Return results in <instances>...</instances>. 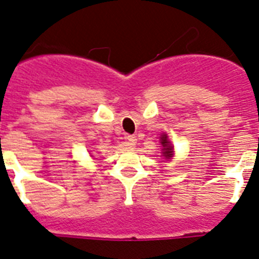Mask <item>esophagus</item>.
Here are the masks:
<instances>
[{
  "label": "esophagus",
  "instance_id": "1",
  "mask_svg": "<svg viewBox=\"0 0 259 259\" xmlns=\"http://www.w3.org/2000/svg\"><path fill=\"white\" fill-rule=\"evenodd\" d=\"M126 141V144L129 146V148H134L135 143H137V137H134V135H127Z\"/></svg>",
  "mask_w": 259,
  "mask_h": 259
}]
</instances>
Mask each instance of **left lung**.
I'll use <instances>...</instances> for the list:
<instances>
[{
    "label": "left lung",
    "mask_w": 259,
    "mask_h": 259,
    "mask_svg": "<svg viewBox=\"0 0 259 259\" xmlns=\"http://www.w3.org/2000/svg\"><path fill=\"white\" fill-rule=\"evenodd\" d=\"M161 144L162 147H164V148H162V151H164V152H162V156H164L165 158L171 157V155H173V147H171V144H170L166 134H164L161 137Z\"/></svg>",
    "instance_id": "obj_1"
}]
</instances>
